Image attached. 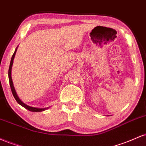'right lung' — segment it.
I'll list each match as a JSON object with an SVG mask.
<instances>
[{"instance_id":"obj_1","label":"right lung","mask_w":146,"mask_h":146,"mask_svg":"<svg viewBox=\"0 0 146 146\" xmlns=\"http://www.w3.org/2000/svg\"><path fill=\"white\" fill-rule=\"evenodd\" d=\"M16 51H17V48H16L15 50L14 54H13L12 57H11V62H10V64H9V72H8V75H9V84H10V87H11V92H12V94L14 95L15 100H16V102L19 104L20 105H21L22 106H23L24 108H26V109L30 110L31 112H42V111H44V110H46L48 108H35V107H31L29 106H27V104H25V103H23V102L20 100V98H18L17 93H16V90H15L14 84H13V82H12V79H11V68H12V65H13V62H14V57L15 55H16Z\"/></svg>"}]
</instances>
